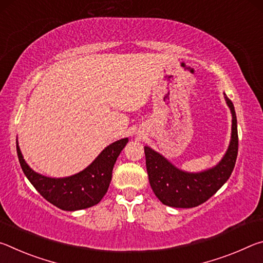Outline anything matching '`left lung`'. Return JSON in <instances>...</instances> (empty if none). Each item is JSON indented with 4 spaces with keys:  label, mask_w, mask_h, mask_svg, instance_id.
<instances>
[{
    "label": "left lung",
    "mask_w": 263,
    "mask_h": 263,
    "mask_svg": "<svg viewBox=\"0 0 263 263\" xmlns=\"http://www.w3.org/2000/svg\"><path fill=\"white\" fill-rule=\"evenodd\" d=\"M232 112V137L229 149L216 167L202 173H185L173 166L162 155L145 146L146 168L149 184L164 205L195 208L206 202L229 180L238 155V127L234 105L225 95Z\"/></svg>",
    "instance_id": "1"
}]
</instances>
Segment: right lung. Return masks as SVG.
<instances>
[{
  "instance_id": "add662e5",
  "label": "right lung",
  "mask_w": 263,
  "mask_h": 263,
  "mask_svg": "<svg viewBox=\"0 0 263 263\" xmlns=\"http://www.w3.org/2000/svg\"><path fill=\"white\" fill-rule=\"evenodd\" d=\"M127 141V138H124L112 142L84 171L64 179H51L33 172L24 161L18 144L16 147L21 167L35 190L61 210L75 211L95 205L103 198L112 177L116 160Z\"/></svg>"
}]
</instances>
